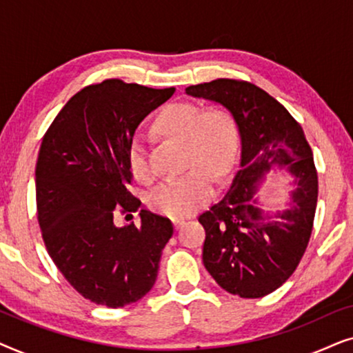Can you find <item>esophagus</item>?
Segmentation results:
<instances>
[{
    "mask_svg": "<svg viewBox=\"0 0 353 353\" xmlns=\"http://www.w3.org/2000/svg\"><path fill=\"white\" fill-rule=\"evenodd\" d=\"M183 225H185V220H173V226H175V230H180Z\"/></svg>",
    "mask_w": 353,
    "mask_h": 353,
    "instance_id": "esophagus-1",
    "label": "esophagus"
}]
</instances>
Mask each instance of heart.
Masks as SVG:
<instances>
[{"mask_svg": "<svg viewBox=\"0 0 353 353\" xmlns=\"http://www.w3.org/2000/svg\"><path fill=\"white\" fill-rule=\"evenodd\" d=\"M156 128L165 137L186 143L188 163L194 165L185 175L170 178L149 194V205L170 219H186L214 196L216 176H225L236 162L238 125L223 108L204 109L192 103H173L156 119ZM128 167L139 181H149L146 148L139 139L128 146Z\"/></svg>", "mask_w": 353, "mask_h": 353, "instance_id": "heart-1", "label": "heart"}]
</instances>
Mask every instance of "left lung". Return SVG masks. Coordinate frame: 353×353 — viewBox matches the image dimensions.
Returning <instances> with one entry per match:
<instances>
[{
	"instance_id": "1",
	"label": "left lung",
	"mask_w": 353,
	"mask_h": 353,
	"mask_svg": "<svg viewBox=\"0 0 353 353\" xmlns=\"http://www.w3.org/2000/svg\"><path fill=\"white\" fill-rule=\"evenodd\" d=\"M186 93L228 109L241 137L239 170L228 192L199 215L205 230L204 267L230 294L263 297L296 272L310 241L318 199L312 148L301 123L254 83L216 79L188 86ZM272 165L288 166L296 185L292 207L274 219L264 215L254 197Z\"/></svg>"
}]
</instances>
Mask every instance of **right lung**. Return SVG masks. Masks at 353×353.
<instances>
[{"instance_id": "add662e5", "label": "right lung", "mask_w": 353, "mask_h": 353, "mask_svg": "<svg viewBox=\"0 0 353 353\" xmlns=\"http://www.w3.org/2000/svg\"><path fill=\"white\" fill-rule=\"evenodd\" d=\"M175 93L109 79L72 96L43 137L35 183L46 250L72 288L119 308L156 283L162 249L173 234L165 216L141 210V225H114L115 210L137 212L127 190L128 146L143 119Z\"/></svg>"}]
</instances>
